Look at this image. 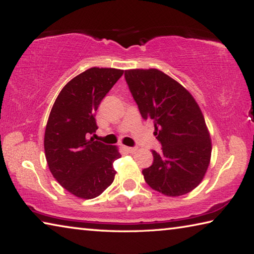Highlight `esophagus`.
<instances>
[{
  "label": "esophagus",
  "instance_id": "obj_1",
  "mask_svg": "<svg viewBox=\"0 0 254 254\" xmlns=\"http://www.w3.org/2000/svg\"><path fill=\"white\" fill-rule=\"evenodd\" d=\"M124 150H126V151H127V152L132 153V152H134V151H135L136 148H132V147H124Z\"/></svg>",
  "mask_w": 254,
  "mask_h": 254
}]
</instances>
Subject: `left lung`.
Here are the masks:
<instances>
[{
  "label": "left lung",
  "mask_w": 254,
  "mask_h": 254,
  "mask_svg": "<svg viewBox=\"0 0 254 254\" xmlns=\"http://www.w3.org/2000/svg\"><path fill=\"white\" fill-rule=\"evenodd\" d=\"M124 77L144 120L153 121L161 151L142 170L144 180L167 196L195 189L208 168L212 142L201 111L184 86L158 69H130Z\"/></svg>",
  "instance_id": "left-lung-1"
}]
</instances>
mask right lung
I'll list each match as a JSON object with an SVG mask.
<instances>
[{"label": "right lung", "mask_w": 254, "mask_h": 254, "mask_svg": "<svg viewBox=\"0 0 254 254\" xmlns=\"http://www.w3.org/2000/svg\"><path fill=\"white\" fill-rule=\"evenodd\" d=\"M123 75L115 68L93 67L59 93L45 132L47 163L56 180L79 198L100 196L113 183V162L121 157L115 145L95 141V112Z\"/></svg>", "instance_id": "right-lung-1"}]
</instances>
